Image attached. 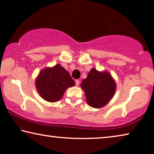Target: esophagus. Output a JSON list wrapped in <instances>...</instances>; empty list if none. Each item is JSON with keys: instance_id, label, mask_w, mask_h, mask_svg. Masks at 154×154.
Listing matches in <instances>:
<instances>
[{"instance_id": "obj_1", "label": "esophagus", "mask_w": 154, "mask_h": 154, "mask_svg": "<svg viewBox=\"0 0 154 154\" xmlns=\"http://www.w3.org/2000/svg\"><path fill=\"white\" fill-rule=\"evenodd\" d=\"M79 84H80V82H79V80H78V79L75 80V84H76V86H79Z\"/></svg>"}]
</instances>
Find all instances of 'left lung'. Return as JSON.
<instances>
[{
	"instance_id": "1",
	"label": "left lung",
	"mask_w": 154,
	"mask_h": 154,
	"mask_svg": "<svg viewBox=\"0 0 154 154\" xmlns=\"http://www.w3.org/2000/svg\"><path fill=\"white\" fill-rule=\"evenodd\" d=\"M81 88L89 106L99 109L106 106L113 97L116 83L108 71H98L93 68L82 81Z\"/></svg>"
}]
</instances>
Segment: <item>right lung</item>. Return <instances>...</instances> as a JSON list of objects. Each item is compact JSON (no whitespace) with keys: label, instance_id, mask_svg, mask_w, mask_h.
<instances>
[{"label":"right lung","instance_id":"1","mask_svg":"<svg viewBox=\"0 0 154 154\" xmlns=\"http://www.w3.org/2000/svg\"><path fill=\"white\" fill-rule=\"evenodd\" d=\"M75 85L69 72L59 63L43 68L35 80L38 93L43 100L49 102L60 100L66 89Z\"/></svg>","mask_w":154,"mask_h":154}]
</instances>
